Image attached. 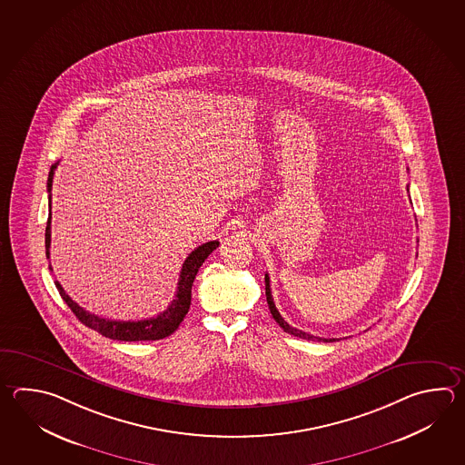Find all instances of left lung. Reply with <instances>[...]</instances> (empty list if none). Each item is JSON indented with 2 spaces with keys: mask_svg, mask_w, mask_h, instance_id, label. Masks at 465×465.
Returning a JSON list of instances; mask_svg holds the SVG:
<instances>
[{
  "mask_svg": "<svg viewBox=\"0 0 465 465\" xmlns=\"http://www.w3.org/2000/svg\"><path fill=\"white\" fill-rule=\"evenodd\" d=\"M265 293L266 303H268V308H270V312H272V316H273V318H275V322H278L282 328H283L284 332H290V334L298 336V338H303V340H308V341H338L336 338H320V336H313V334H310V332H304L302 331V330H296V328L290 326L288 322H284L283 318H282V314H280V312L276 310L275 303H273V296H272V288H270V278H268V275H265Z\"/></svg>",
  "mask_w": 465,
  "mask_h": 465,
  "instance_id": "left-lung-1",
  "label": "left lung"
}]
</instances>
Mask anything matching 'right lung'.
Instances as JSON below:
<instances>
[{"label": "right lung", "mask_w": 465, "mask_h": 465, "mask_svg": "<svg viewBox=\"0 0 465 465\" xmlns=\"http://www.w3.org/2000/svg\"><path fill=\"white\" fill-rule=\"evenodd\" d=\"M56 165L57 163H54L51 167L48 177L49 217L48 223H46V235H45V238H46L45 240L46 258H49V247H51V187H53V177H54ZM217 247V240H212V242H207V243L195 248L185 258V262L182 265L181 278H179V283H177L179 286H177L175 300H172V303L167 306L165 312H162L155 318H149V320H141V322L105 320V318H101L97 314L85 312L84 308H81L76 302H73L69 298V294L63 290L59 282H54V283H56L57 292L61 294V298L71 308V312L76 314L77 320L85 324L87 328L94 330V331L103 334L109 340H117V341H157V340L171 336L172 332L175 331L179 328V324L183 322L185 314L189 313L192 284H193L195 275H197L202 263L207 260V256ZM49 270H53L51 265H49Z\"/></svg>", "instance_id": "obj_1"}]
</instances>
